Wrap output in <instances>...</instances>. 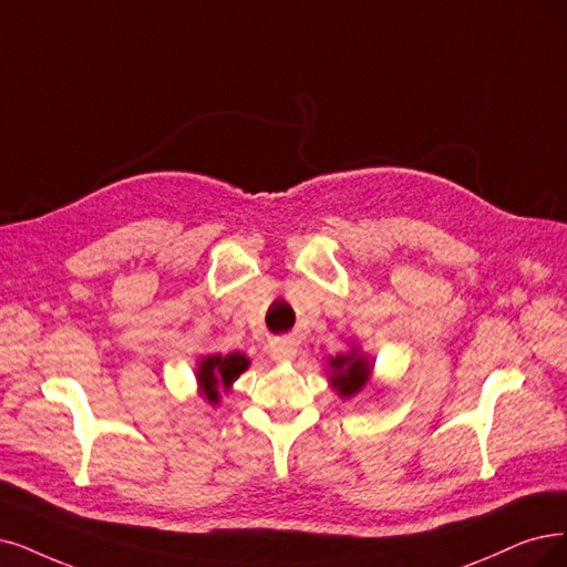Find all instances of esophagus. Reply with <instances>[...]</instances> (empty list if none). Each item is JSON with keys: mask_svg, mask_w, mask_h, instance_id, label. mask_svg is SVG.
Returning <instances> with one entry per match:
<instances>
[{"mask_svg": "<svg viewBox=\"0 0 567 567\" xmlns=\"http://www.w3.org/2000/svg\"><path fill=\"white\" fill-rule=\"evenodd\" d=\"M270 354H272V360H278V362H291L297 358V346L289 339H280L270 346Z\"/></svg>", "mask_w": 567, "mask_h": 567, "instance_id": "1", "label": "esophagus"}]
</instances>
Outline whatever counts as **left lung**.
I'll use <instances>...</instances> for the list:
<instances>
[{
    "label": "left lung",
    "instance_id": "1",
    "mask_svg": "<svg viewBox=\"0 0 567 567\" xmlns=\"http://www.w3.org/2000/svg\"><path fill=\"white\" fill-rule=\"evenodd\" d=\"M329 381L331 388H337V392L348 400V396L358 394L371 379V369L373 362L367 360L364 354L358 352V348H352L346 354H337V358H329Z\"/></svg>",
    "mask_w": 567,
    "mask_h": 567
}]
</instances>
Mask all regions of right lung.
<instances>
[{
	"label": "right lung",
	"mask_w": 567,
	"mask_h": 567,
	"mask_svg": "<svg viewBox=\"0 0 567 567\" xmlns=\"http://www.w3.org/2000/svg\"><path fill=\"white\" fill-rule=\"evenodd\" d=\"M249 367V360L243 352H228V354H207L198 362L196 379L200 394L207 400V404L217 406L221 394L219 390H228L234 385L238 375Z\"/></svg>",
	"instance_id": "right-lung-1"
}]
</instances>
